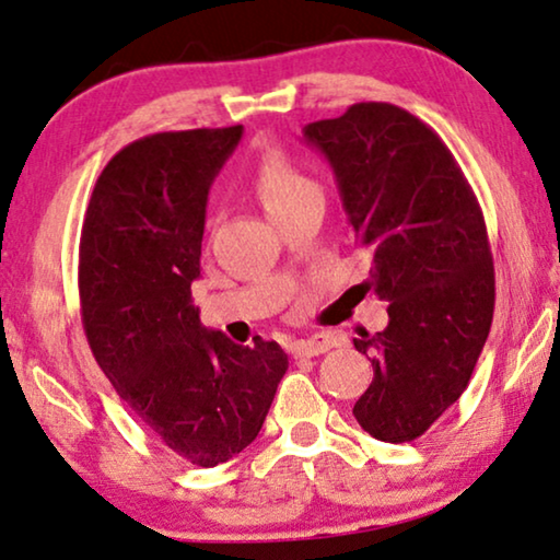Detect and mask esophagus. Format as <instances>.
Returning <instances> with one entry per match:
<instances>
[{
  "label": "esophagus",
  "instance_id": "esophagus-1",
  "mask_svg": "<svg viewBox=\"0 0 560 560\" xmlns=\"http://www.w3.org/2000/svg\"><path fill=\"white\" fill-rule=\"evenodd\" d=\"M334 345H337V339H334L331 334H312L308 339L294 341V345H291V354H294V357H316V354L329 352Z\"/></svg>",
  "mask_w": 560,
  "mask_h": 560
}]
</instances>
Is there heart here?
Segmentation results:
<instances>
[{
    "mask_svg": "<svg viewBox=\"0 0 560 560\" xmlns=\"http://www.w3.org/2000/svg\"><path fill=\"white\" fill-rule=\"evenodd\" d=\"M254 190L273 221L294 211L306 200H319L316 183L283 150H266L258 158Z\"/></svg>",
    "mask_w": 560,
    "mask_h": 560,
    "instance_id": "heart-1",
    "label": "heart"
}]
</instances>
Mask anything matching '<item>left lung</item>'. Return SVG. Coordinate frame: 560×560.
Here are the masks:
<instances>
[{
    "mask_svg": "<svg viewBox=\"0 0 560 560\" xmlns=\"http://www.w3.org/2000/svg\"><path fill=\"white\" fill-rule=\"evenodd\" d=\"M304 140L331 163L354 244L372 254L362 287L389 302L385 331L360 329L374 377L354 417L382 442H412L457 402L495 308L482 208L430 125L389 103L316 120Z\"/></svg>",
    "mask_w": 560,
    "mask_h": 560,
    "instance_id": "obj_1",
    "label": "left lung"
}]
</instances>
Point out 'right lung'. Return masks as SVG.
Instances as JSON below:
<instances>
[{
  "mask_svg": "<svg viewBox=\"0 0 560 560\" xmlns=\"http://www.w3.org/2000/svg\"><path fill=\"white\" fill-rule=\"evenodd\" d=\"M241 125L155 132L110 158L80 233V312L120 399L183 460L213 467L252 445L289 357L277 341L233 345L200 327L208 190Z\"/></svg>",
  "mask_w": 560,
  "mask_h": 560,
  "instance_id": "1",
  "label": "right lung"
}]
</instances>
